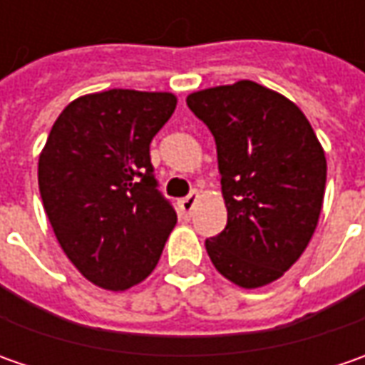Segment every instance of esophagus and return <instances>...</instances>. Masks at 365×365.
<instances>
[{
  "mask_svg": "<svg viewBox=\"0 0 365 365\" xmlns=\"http://www.w3.org/2000/svg\"><path fill=\"white\" fill-rule=\"evenodd\" d=\"M199 199H201V195H199L197 190H192L189 197L180 199V201H178L180 213H182L185 217H190V213H192V209H195V205H197V201H199Z\"/></svg>",
  "mask_w": 365,
  "mask_h": 365,
  "instance_id": "obj_1",
  "label": "esophagus"
}]
</instances>
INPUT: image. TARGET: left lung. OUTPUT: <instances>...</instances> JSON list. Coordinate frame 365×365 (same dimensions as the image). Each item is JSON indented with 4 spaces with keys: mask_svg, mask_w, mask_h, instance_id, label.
<instances>
[{
    "mask_svg": "<svg viewBox=\"0 0 365 365\" xmlns=\"http://www.w3.org/2000/svg\"><path fill=\"white\" fill-rule=\"evenodd\" d=\"M190 111L217 144L225 230L207 240L221 276L240 288L278 280L315 233L327 180L325 150L284 95L254 81L190 93Z\"/></svg>",
    "mask_w": 365,
    "mask_h": 365,
    "instance_id": "obj_1",
    "label": "left lung"
}]
</instances>
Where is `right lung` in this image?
I'll return each instance as SVG.
<instances>
[{
	"label": "right lung",
	"mask_w": 365,
	"mask_h": 365,
	"mask_svg": "<svg viewBox=\"0 0 365 365\" xmlns=\"http://www.w3.org/2000/svg\"><path fill=\"white\" fill-rule=\"evenodd\" d=\"M176 95L109 89L77 97L54 121L38 187L58 244L95 287L121 292L156 268L176 213L160 192L150 142Z\"/></svg>",
	"instance_id": "right-lung-1"
}]
</instances>
